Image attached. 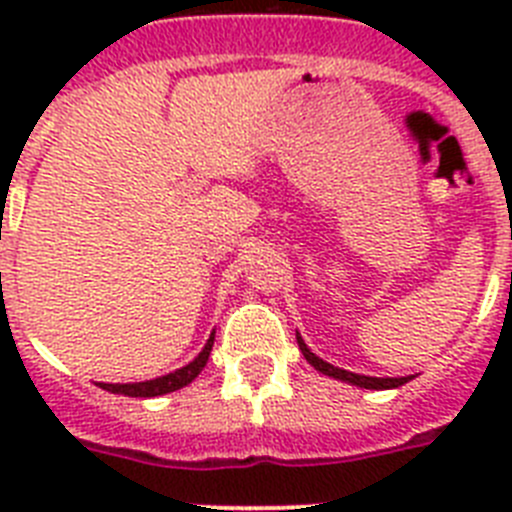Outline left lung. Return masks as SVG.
<instances>
[{
    "label": "left lung",
    "instance_id": "8db88e82",
    "mask_svg": "<svg viewBox=\"0 0 512 512\" xmlns=\"http://www.w3.org/2000/svg\"><path fill=\"white\" fill-rule=\"evenodd\" d=\"M297 346H300L302 356H305V359L310 361L320 374L341 379V382L346 384H354V387H361V390H395V387H402V384L413 379V377H364V374H354V372H346V369H338V366L328 364V361H323L320 356L312 354L310 348H307V343L302 341L300 333H297Z\"/></svg>",
    "mask_w": 512,
    "mask_h": 512
}]
</instances>
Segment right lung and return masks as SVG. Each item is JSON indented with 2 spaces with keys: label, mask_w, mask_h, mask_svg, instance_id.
Segmentation results:
<instances>
[{
  "label": "right lung",
  "mask_w": 512,
  "mask_h": 512,
  "mask_svg": "<svg viewBox=\"0 0 512 512\" xmlns=\"http://www.w3.org/2000/svg\"><path fill=\"white\" fill-rule=\"evenodd\" d=\"M212 343H215V333H210L207 338L205 348H202L200 354L194 356L187 366L182 369H176V372L164 374V377H156V379H146V382H130V384H107V382H97V387L102 390L112 392V395H125V397H158V395H169V392L182 390L192 382L197 374L205 369L207 359H210V351H212Z\"/></svg>",
  "instance_id": "1"
}]
</instances>
